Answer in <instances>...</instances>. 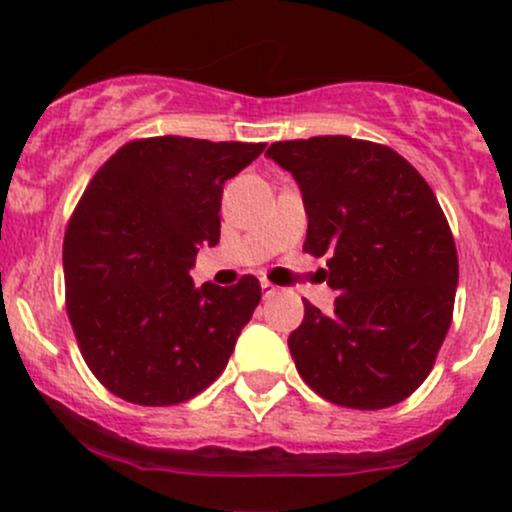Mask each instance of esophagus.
<instances>
[{
	"instance_id": "esophagus-1",
	"label": "esophagus",
	"mask_w": 512,
	"mask_h": 512,
	"mask_svg": "<svg viewBox=\"0 0 512 512\" xmlns=\"http://www.w3.org/2000/svg\"><path fill=\"white\" fill-rule=\"evenodd\" d=\"M262 292H265V297H272V294H277V287L272 282H267V279H262Z\"/></svg>"
}]
</instances>
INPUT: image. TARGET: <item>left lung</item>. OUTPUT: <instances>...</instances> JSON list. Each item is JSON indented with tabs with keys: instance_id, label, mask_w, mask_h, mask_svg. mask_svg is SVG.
<instances>
[{
	"instance_id": "8db88e82",
	"label": "left lung",
	"mask_w": 512,
	"mask_h": 512,
	"mask_svg": "<svg viewBox=\"0 0 512 512\" xmlns=\"http://www.w3.org/2000/svg\"><path fill=\"white\" fill-rule=\"evenodd\" d=\"M299 184L304 252L328 255L331 314L304 301L289 336L299 375L333 405L383 410L432 370L454 314L459 257L441 206L407 159L343 134L274 142Z\"/></svg>"
}]
</instances>
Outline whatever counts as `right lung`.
<instances>
[{
    "label": "right lung",
    "mask_w": 512,
    "mask_h": 512,
    "mask_svg": "<svg viewBox=\"0 0 512 512\" xmlns=\"http://www.w3.org/2000/svg\"><path fill=\"white\" fill-rule=\"evenodd\" d=\"M265 144L149 137L117 149L68 223L66 309L80 353L112 395L144 407L191 400L228 365L262 289L196 287L203 245L220 240L223 184Z\"/></svg>",
    "instance_id": "1"
}]
</instances>
